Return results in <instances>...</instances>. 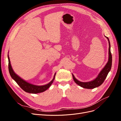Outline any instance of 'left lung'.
<instances>
[{
  "label": "left lung",
  "mask_w": 121,
  "mask_h": 121,
  "mask_svg": "<svg viewBox=\"0 0 121 121\" xmlns=\"http://www.w3.org/2000/svg\"><path fill=\"white\" fill-rule=\"evenodd\" d=\"M107 38L108 41L109 43V48H108V62L104 67V68L101 69V71L98 74V76L96 78H95L94 80L88 81V82H81L78 80L76 78L74 75L72 73L73 78L74 81L77 83L78 85L80 86V87L86 88V89H93L95 88L98 87L101 85L103 83L104 80L107 77V75L108 73L110 71V69L112 66V55L110 51V41L108 39V38L105 36Z\"/></svg>",
  "instance_id": "8db88e82"
}]
</instances>
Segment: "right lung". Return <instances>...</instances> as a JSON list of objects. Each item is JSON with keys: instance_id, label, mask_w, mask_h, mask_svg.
<instances>
[{"instance_id": "right-lung-1", "label": "right lung", "mask_w": 121, "mask_h": 121, "mask_svg": "<svg viewBox=\"0 0 121 121\" xmlns=\"http://www.w3.org/2000/svg\"><path fill=\"white\" fill-rule=\"evenodd\" d=\"M8 62H9V65H8L9 71V73L11 78L17 82V83L20 86V87L25 92L29 93H31V94H37V93H42L46 91L48 88H49V87L53 83V82L55 78L56 73L54 75L53 78L52 79V80L50 82H49L46 85L39 86V85H34L33 84L29 83V82L26 81L22 78L21 77H19L18 75H17L15 73V72L14 71L13 69V68L12 67L10 60V58L8 54Z\"/></svg>"}]
</instances>
